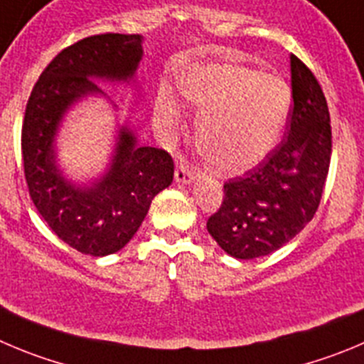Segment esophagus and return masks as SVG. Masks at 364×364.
<instances>
[{
	"instance_id": "esophagus-1",
	"label": "esophagus",
	"mask_w": 364,
	"mask_h": 364,
	"mask_svg": "<svg viewBox=\"0 0 364 364\" xmlns=\"http://www.w3.org/2000/svg\"><path fill=\"white\" fill-rule=\"evenodd\" d=\"M196 176H198L196 168L188 166L186 163H181L174 172V179L178 183H192L196 179Z\"/></svg>"
}]
</instances>
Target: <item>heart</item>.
Masks as SVG:
<instances>
[{
    "instance_id": "heart-1",
    "label": "heart",
    "mask_w": 364,
    "mask_h": 364,
    "mask_svg": "<svg viewBox=\"0 0 364 364\" xmlns=\"http://www.w3.org/2000/svg\"><path fill=\"white\" fill-rule=\"evenodd\" d=\"M179 93L198 111L196 144L213 172L237 176L271 154L289 117V84L237 63L193 64L178 79ZM156 120L178 127L183 109L174 91L163 84L156 95Z\"/></svg>"
}]
</instances>
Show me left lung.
I'll use <instances>...</instances> for the list:
<instances>
[{"label": "left lung", "mask_w": 364, "mask_h": 364, "mask_svg": "<svg viewBox=\"0 0 364 364\" xmlns=\"http://www.w3.org/2000/svg\"><path fill=\"white\" fill-rule=\"evenodd\" d=\"M293 109L289 131L262 163L224 183L220 208L206 223L210 235L235 259L280 250L314 217L332 154L331 114L312 71L291 55Z\"/></svg>", "instance_id": "1"}]
</instances>
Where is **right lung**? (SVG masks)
<instances>
[{"instance_id":"1","label":"right lung","mask_w":364,"mask_h":364,"mask_svg":"<svg viewBox=\"0 0 364 364\" xmlns=\"http://www.w3.org/2000/svg\"><path fill=\"white\" fill-rule=\"evenodd\" d=\"M138 33L80 39L41 73L25 111L21 151L30 198L60 240L91 257L120 251L144 223L154 196L172 183L174 161L163 149L138 145L122 125L109 166L87 185L66 179L57 165L55 138L64 114L104 91L95 80L132 82L144 57Z\"/></svg>"}]
</instances>
